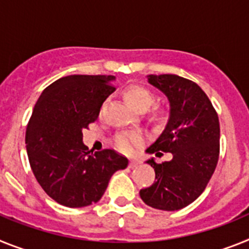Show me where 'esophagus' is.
Here are the masks:
<instances>
[{"instance_id":"obj_1","label":"esophagus","mask_w":249,"mask_h":249,"mask_svg":"<svg viewBox=\"0 0 249 249\" xmlns=\"http://www.w3.org/2000/svg\"><path fill=\"white\" fill-rule=\"evenodd\" d=\"M138 165H139V163H138L137 160H130V163H129V168H131V169H133V168H137Z\"/></svg>"}]
</instances>
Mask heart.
<instances>
[{
  "label": "heart",
  "instance_id": "obj_1",
  "mask_svg": "<svg viewBox=\"0 0 249 249\" xmlns=\"http://www.w3.org/2000/svg\"><path fill=\"white\" fill-rule=\"evenodd\" d=\"M124 99L131 109L142 111L150 107L154 103L155 98L153 92L144 86L131 85L124 91ZM166 116V110L163 107H151L150 118L154 122H164ZM142 142V135L138 131H124L116 134L114 138V145L118 150L123 153H129L133 150L134 146L140 145Z\"/></svg>",
  "mask_w": 249,
  "mask_h": 249
}]
</instances>
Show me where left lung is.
Wrapping results in <instances>:
<instances>
[{
	"instance_id": "8db88e82",
	"label": "left lung",
	"mask_w": 249,
	"mask_h": 249,
	"mask_svg": "<svg viewBox=\"0 0 249 249\" xmlns=\"http://www.w3.org/2000/svg\"><path fill=\"white\" fill-rule=\"evenodd\" d=\"M148 83L165 94L169 119L148 149V154L172 153L161 164L151 158L155 170L149 188L140 190L146 205L160 211L184 208L203 193L215 170L219 157V120L211 100L199 86L178 75H148Z\"/></svg>"
}]
</instances>
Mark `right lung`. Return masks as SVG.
Instances as JSON below:
<instances>
[{
	"mask_svg": "<svg viewBox=\"0 0 249 249\" xmlns=\"http://www.w3.org/2000/svg\"><path fill=\"white\" fill-rule=\"evenodd\" d=\"M114 76L70 75L45 89L26 129V149L34 176L59 204L81 208L101 199L116 170L127 159L111 149L92 154L83 130L99 116L115 91Z\"/></svg>",
	"mask_w": 249,
	"mask_h": 249,
	"instance_id": "right-lung-1",
	"label": "right lung"
}]
</instances>
